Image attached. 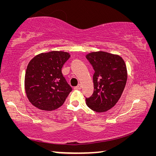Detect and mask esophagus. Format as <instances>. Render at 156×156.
Here are the masks:
<instances>
[{
	"label": "esophagus",
	"mask_w": 156,
	"mask_h": 156,
	"mask_svg": "<svg viewBox=\"0 0 156 156\" xmlns=\"http://www.w3.org/2000/svg\"><path fill=\"white\" fill-rule=\"evenodd\" d=\"M81 88H82V85H81L80 84H79L78 85H77V86L75 87H74L75 89H80Z\"/></svg>",
	"instance_id": "obj_1"
}]
</instances>
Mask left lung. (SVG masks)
<instances>
[{
  "mask_svg": "<svg viewBox=\"0 0 156 156\" xmlns=\"http://www.w3.org/2000/svg\"><path fill=\"white\" fill-rule=\"evenodd\" d=\"M94 69V93L86 98V104L94 112H107L117 103L125 87L127 71L118 55L105 51L89 53L86 56Z\"/></svg>",
  "mask_w": 156,
  "mask_h": 156,
  "instance_id": "8db88e82",
  "label": "left lung"
}]
</instances>
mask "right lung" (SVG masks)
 Segmentation results:
<instances>
[{
	"mask_svg": "<svg viewBox=\"0 0 156 156\" xmlns=\"http://www.w3.org/2000/svg\"><path fill=\"white\" fill-rule=\"evenodd\" d=\"M67 52L42 53L30 60L25 77L27 98L34 107L53 111L61 107L72 91L62 73V68L69 58Z\"/></svg>",
	"mask_w": 156,
	"mask_h": 156,
	"instance_id": "right-lung-1",
	"label": "right lung"
}]
</instances>
